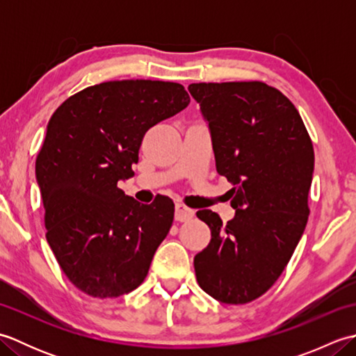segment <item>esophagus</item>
I'll use <instances>...</instances> for the list:
<instances>
[{
  "label": "esophagus",
  "instance_id": "esophagus-1",
  "mask_svg": "<svg viewBox=\"0 0 356 356\" xmlns=\"http://www.w3.org/2000/svg\"><path fill=\"white\" fill-rule=\"evenodd\" d=\"M193 217H194V209L182 205V203H177L176 205V220L177 222H186Z\"/></svg>",
  "mask_w": 356,
  "mask_h": 356
}]
</instances>
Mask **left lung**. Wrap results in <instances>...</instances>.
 <instances>
[{
  "label": "left lung",
  "mask_w": 356,
  "mask_h": 356,
  "mask_svg": "<svg viewBox=\"0 0 356 356\" xmlns=\"http://www.w3.org/2000/svg\"><path fill=\"white\" fill-rule=\"evenodd\" d=\"M188 90L211 131L217 172L234 185L236 209L226 225L211 209L197 211L211 241L194 257L195 277L213 298L245 305L277 282L303 236L312 140L293 104L264 82H200Z\"/></svg>",
  "instance_id": "8db88e82"
}]
</instances>
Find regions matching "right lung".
<instances>
[{"instance_id":"add662e5","label":"right lung","mask_w":356,"mask_h":356,"mask_svg":"<svg viewBox=\"0 0 356 356\" xmlns=\"http://www.w3.org/2000/svg\"><path fill=\"white\" fill-rule=\"evenodd\" d=\"M176 82H102L70 96L49 120L36 157L49 245L70 282L92 297L113 298L145 280L170 232L174 203L143 205L118 188L151 127L188 107Z\"/></svg>"}]
</instances>
